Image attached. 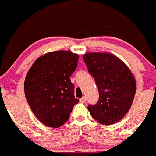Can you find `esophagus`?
<instances>
[{"label":"esophagus","instance_id":"1","mask_svg":"<svg viewBox=\"0 0 156 156\" xmlns=\"http://www.w3.org/2000/svg\"><path fill=\"white\" fill-rule=\"evenodd\" d=\"M80 101L82 103H85V101H86V98H85V97H82L81 98H80Z\"/></svg>","mask_w":156,"mask_h":156}]
</instances>
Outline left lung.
Segmentation results:
<instances>
[{"mask_svg": "<svg viewBox=\"0 0 156 156\" xmlns=\"http://www.w3.org/2000/svg\"><path fill=\"white\" fill-rule=\"evenodd\" d=\"M83 58L99 93L98 101L88 105V111L101 124H114L132 106L136 91L135 77L129 67L112 54L86 53Z\"/></svg>", "mask_w": 156, "mask_h": 156, "instance_id": "left-lung-1", "label": "left lung"}]
</instances>
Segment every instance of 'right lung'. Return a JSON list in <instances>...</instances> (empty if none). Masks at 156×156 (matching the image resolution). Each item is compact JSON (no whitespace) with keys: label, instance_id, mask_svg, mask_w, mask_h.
<instances>
[{"label":"right lung","instance_id":"obj_1","mask_svg":"<svg viewBox=\"0 0 156 156\" xmlns=\"http://www.w3.org/2000/svg\"><path fill=\"white\" fill-rule=\"evenodd\" d=\"M78 58L69 51L48 52L37 58L26 75V99L34 115L45 126H63L79 101L75 98V87L70 79Z\"/></svg>","mask_w":156,"mask_h":156}]
</instances>
